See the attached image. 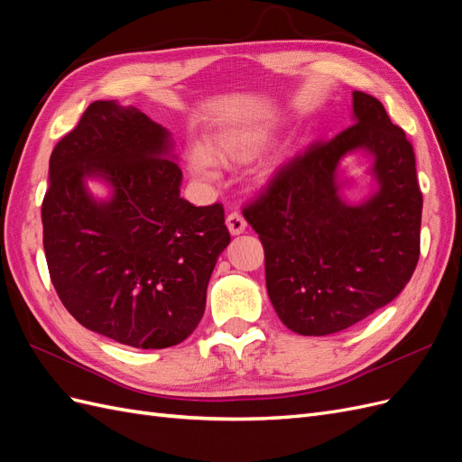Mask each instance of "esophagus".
Listing matches in <instances>:
<instances>
[{
	"label": "esophagus",
	"instance_id": "obj_1",
	"mask_svg": "<svg viewBox=\"0 0 462 462\" xmlns=\"http://www.w3.org/2000/svg\"><path fill=\"white\" fill-rule=\"evenodd\" d=\"M226 223H227V229L231 235H241L246 229V219L239 212H231L226 217Z\"/></svg>",
	"mask_w": 462,
	"mask_h": 462
}]
</instances>
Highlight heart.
Returning a JSON list of instances; mask_svg holds the SVG:
<instances>
[{"mask_svg":"<svg viewBox=\"0 0 462 462\" xmlns=\"http://www.w3.org/2000/svg\"><path fill=\"white\" fill-rule=\"evenodd\" d=\"M270 138H272V131L265 127H246V129L223 133L212 144V156L221 162H246L250 158H254L256 153L270 143ZM212 156H209V153L200 146L192 148L189 156L190 171L202 179L214 177ZM283 162H285V156H279L277 160L270 162L260 171V179L263 180L270 175H273L277 171V167Z\"/></svg>","mask_w":462,"mask_h":462,"instance_id":"obj_1","label":"heart"}]
</instances>
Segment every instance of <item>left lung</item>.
I'll list each match as a JSON object with an SVG mask.
<instances>
[{"mask_svg":"<svg viewBox=\"0 0 462 462\" xmlns=\"http://www.w3.org/2000/svg\"><path fill=\"white\" fill-rule=\"evenodd\" d=\"M355 125L287 162L243 214L265 254V287L279 319L300 335H329L383 309L420 256L422 192L412 144L377 97L353 92ZM373 156L376 192L340 197L346 152Z\"/></svg>","mask_w":462,"mask_h":462,"instance_id":"obj_1","label":"left lung"}]
</instances>
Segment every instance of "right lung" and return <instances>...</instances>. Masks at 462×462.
Listing matches in <instances>:
<instances>
[{"label":"right lung","mask_w":462,"mask_h":462,"mask_svg":"<svg viewBox=\"0 0 462 462\" xmlns=\"http://www.w3.org/2000/svg\"><path fill=\"white\" fill-rule=\"evenodd\" d=\"M171 136L141 109L94 102L50 158L42 202L51 283L80 326L121 345L185 341L229 245L221 204L180 199ZM87 178L112 189L96 201Z\"/></svg>","instance_id":"1"}]
</instances>
